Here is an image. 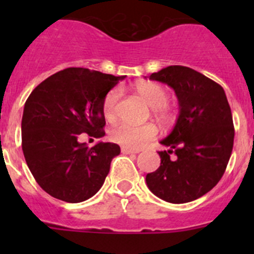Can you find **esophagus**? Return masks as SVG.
<instances>
[{
	"instance_id": "1",
	"label": "esophagus",
	"mask_w": 254,
	"mask_h": 254,
	"mask_svg": "<svg viewBox=\"0 0 254 254\" xmlns=\"http://www.w3.org/2000/svg\"><path fill=\"white\" fill-rule=\"evenodd\" d=\"M123 154H138L137 149H131V147H122Z\"/></svg>"
}]
</instances>
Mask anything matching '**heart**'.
<instances>
[{
  "label": "heart",
  "instance_id": "obj_1",
  "mask_svg": "<svg viewBox=\"0 0 254 254\" xmlns=\"http://www.w3.org/2000/svg\"><path fill=\"white\" fill-rule=\"evenodd\" d=\"M136 91L142 96L146 103L152 107L155 116L163 122L170 118V111L167 107L169 93L164 86L151 81H140L134 86ZM121 90L118 87L112 89L105 95L103 102V114L108 121H113L117 116V105L120 102ZM158 134V128L154 125L134 126L128 123H121L111 132V137L114 142L121 143L126 147L138 149L149 141L154 140Z\"/></svg>",
  "mask_w": 254,
  "mask_h": 254
}]
</instances>
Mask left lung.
<instances>
[{
  "label": "left lung",
  "mask_w": 254,
  "mask_h": 254,
  "mask_svg": "<svg viewBox=\"0 0 254 254\" xmlns=\"http://www.w3.org/2000/svg\"><path fill=\"white\" fill-rule=\"evenodd\" d=\"M150 80L176 91L179 116L160 141L169 150L159 151L160 167L147 174L146 185L167 202H190L212 190L225 172L234 143L230 105L223 87L190 67L168 66Z\"/></svg>",
  "instance_id": "obj_1"
}]
</instances>
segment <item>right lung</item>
Here are the masks:
<instances>
[{
  "instance_id": "right-lung-1",
  "label": "right lung",
  "mask_w": 254,
  "mask_h": 254,
  "mask_svg": "<svg viewBox=\"0 0 254 254\" xmlns=\"http://www.w3.org/2000/svg\"><path fill=\"white\" fill-rule=\"evenodd\" d=\"M126 76L69 67L31 91L21 121L22 152L38 185L55 198L82 202L102 188L117 143L78 142L81 133L103 137V102Z\"/></svg>"
}]
</instances>
